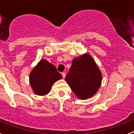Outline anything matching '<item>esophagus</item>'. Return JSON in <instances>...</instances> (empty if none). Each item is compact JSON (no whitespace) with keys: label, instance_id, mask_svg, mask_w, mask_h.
Returning a JSON list of instances; mask_svg holds the SVG:
<instances>
[{"label":"esophagus","instance_id":"obj_1","mask_svg":"<svg viewBox=\"0 0 134 134\" xmlns=\"http://www.w3.org/2000/svg\"><path fill=\"white\" fill-rule=\"evenodd\" d=\"M62 76H63V78H65V75H66V74H65V72H63L62 73Z\"/></svg>","mask_w":134,"mask_h":134}]
</instances>
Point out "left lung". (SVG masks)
Masks as SVG:
<instances>
[{
    "mask_svg": "<svg viewBox=\"0 0 134 134\" xmlns=\"http://www.w3.org/2000/svg\"><path fill=\"white\" fill-rule=\"evenodd\" d=\"M65 80L80 99L92 96L99 88L101 74L89 54L74 58Z\"/></svg>",
    "mask_w": 134,
    "mask_h": 134,
    "instance_id": "obj_1",
    "label": "left lung"
}]
</instances>
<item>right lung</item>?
<instances>
[{
    "instance_id": "1",
    "label": "right lung",
    "mask_w": 134,
    "mask_h": 134,
    "mask_svg": "<svg viewBox=\"0 0 134 134\" xmlns=\"http://www.w3.org/2000/svg\"><path fill=\"white\" fill-rule=\"evenodd\" d=\"M62 78V76L57 71L55 66L43 59L33 69L29 76L34 92L40 96L48 94L53 84Z\"/></svg>"
}]
</instances>
